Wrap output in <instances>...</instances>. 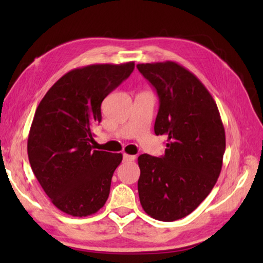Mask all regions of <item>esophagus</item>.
Instances as JSON below:
<instances>
[{"mask_svg": "<svg viewBox=\"0 0 263 263\" xmlns=\"http://www.w3.org/2000/svg\"><path fill=\"white\" fill-rule=\"evenodd\" d=\"M123 159H124V161H126V162H132V161H135V160H136V157H135V155H130V154L124 153Z\"/></svg>", "mask_w": 263, "mask_h": 263, "instance_id": "34e87169", "label": "esophagus"}]
</instances>
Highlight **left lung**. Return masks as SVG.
I'll return each instance as SVG.
<instances>
[{"label": "left lung", "mask_w": 263, "mask_h": 263, "mask_svg": "<svg viewBox=\"0 0 263 263\" xmlns=\"http://www.w3.org/2000/svg\"><path fill=\"white\" fill-rule=\"evenodd\" d=\"M137 67L159 96L155 135L167 137L163 157L138 158L140 204L154 219L174 221L193 212L215 186L225 152V128L213 97L183 66L164 61Z\"/></svg>", "instance_id": "8db88e82"}]
</instances>
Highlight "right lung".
Returning a JSON list of instances; mask_svg holds the SVG:
<instances>
[{
    "instance_id": "obj_1",
    "label": "right lung",
    "mask_w": 263,
    "mask_h": 263,
    "mask_svg": "<svg viewBox=\"0 0 263 263\" xmlns=\"http://www.w3.org/2000/svg\"><path fill=\"white\" fill-rule=\"evenodd\" d=\"M133 69L130 61L69 70L35 110L28 138L29 161L50 201L67 215H94L109 197L123 155L92 149V128L102 121V102Z\"/></svg>"
}]
</instances>
